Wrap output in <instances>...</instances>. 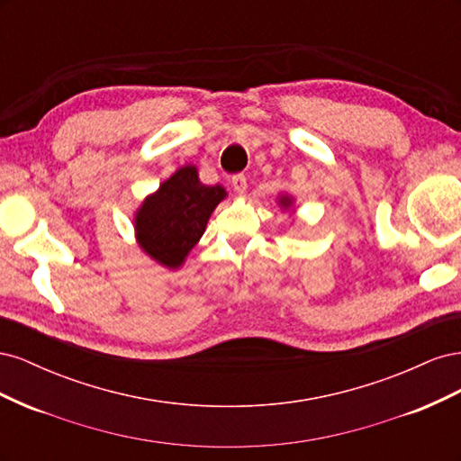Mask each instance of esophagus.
Returning a JSON list of instances; mask_svg holds the SVG:
<instances>
[{"label": "esophagus", "mask_w": 461, "mask_h": 461, "mask_svg": "<svg viewBox=\"0 0 461 461\" xmlns=\"http://www.w3.org/2000/svg\"><path fill=\"white\" fill-rule=\"evenodd\" d=\"M230 185H232V188H234L236 194H244L246 188H248V180H246L244 175H234V176L230 178Z\"/></svg>", "instance_id": "obj_1"}]
</instances>
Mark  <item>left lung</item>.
<instances>
[{"instance_id":"left-lung-1","label":"left lung","mask_w":461,"mask_h":461,"mask_svg":"<svg viewBox=\"0 0 461 461\" xmlns=\"http://www.w3.org/2000/svg\"><path fill=\"white\" fill-rule=\"evenodd\" d=\"M278 203H281V205L286 209V207L292 205V200H290L288 196H281V198H278Z\"/></svg>"}]
</instances>
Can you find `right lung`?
Returning <instances> with one entry per match:
<instances>
[{
  "mask_svg": "<svg viewBox=\"0 0 461 461\" xmlns=\"http://www.w3.org/2000/svg\"><path fill=\"white\" fill-rule=\"evenodd\" d=\"M225 196L222 186L202 185L194 165L180 167L136 212L138 244L165 267H180L202 239L213 209Z\"/></svg>",
  "mask_w": 461,
  "mask_h": 461,
  "instance_id": "add662e5",
  "label": "right lung"
}]
</instances>
